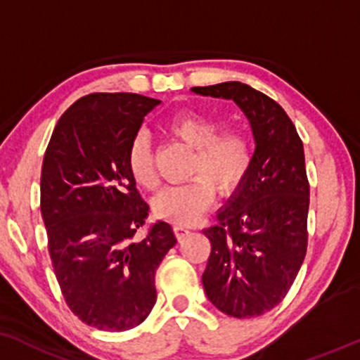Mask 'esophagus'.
I'll return each mask as SVG.
<instances>
[{
  "mask_svg": "<svg viewBox=\"0 0 360 360\" xmlns=\"http://www.w3.org/2000/svg\"><path fill=\"white\" fill-rule=\"evenodd\" d=\"M174 231H176V236L179 238V240H183L184 236L189 235V231H191V228L186 226V224H176Z\"/></svg>",
  "mask_w": 360,
  "mask_h": 360,
  "instance_id": "1",
  "label": "esophagus"
}]
</instances>
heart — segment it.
Masks as SVG:
<instances>
[{
    "instance_id": "obj_1",
    "label": "heart",
    "mask_w": 360,
    "mask_h": 360,
    "mask_svg": "<svg viewBox=\"0 0 360 360\" xmlns=\"http://www.w3.org/2000/svg\"><path fill=\"white\" fill-rule=\"evenodd\" d=\"M219 120L196 112L177 114L167 124L169 132L194 149L191 174H199L184 184L167 186L154 198L153 206L159 218L176 224H191L202 216L214 199L216 186L221 194H231L248 174L253 150L250 139L238 129H221ZM132 179L153 189L155 177L153 153L146 136L134 137L127 154Z\"/></svg>"
}]
</instances>
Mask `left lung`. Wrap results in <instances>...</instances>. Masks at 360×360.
<instances>
[{
  "label": "left lung",
  "instance_id": "8db88e82",
  "mask_svg": "<svg viewBox=\"0 0 360 360\" xmlns=\"http://www.w3.org/2000/svg\"><path fill=\"white\" fill-rule=\"evenodd\" d=\"M191 90L233 101L253 131L248 174L218 211V224L202 231L211 241L202 287L229 317H258L283 300L307 253L304 144L287 112L250 85L223 82Z\"/></svg>",
  "mask_w": 360,
  "mask_h": 360
}]
</instances>
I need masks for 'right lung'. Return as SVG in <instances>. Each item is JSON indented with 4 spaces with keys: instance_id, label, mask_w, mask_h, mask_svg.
<instances>
[{
    "instance_id": "1",
    "label": "right lung",
    "mask_w": 360,
    "mask_h": 360,
    "mask_svg": "<svg viewBox=\"0 0 360 360\" xmlns=\"http://www.w3.org/2000/svg\"><path fill=\"white\" fill-rule=\"evenodd\" d=\"M161 101L137 94H90L65 110L41 166V218L63 298L86 326L137 327L155 304L154 276L177 243L155 221L136 241L149 205L127 167L144 117Z\"/></svg>"
}]
</instances>
